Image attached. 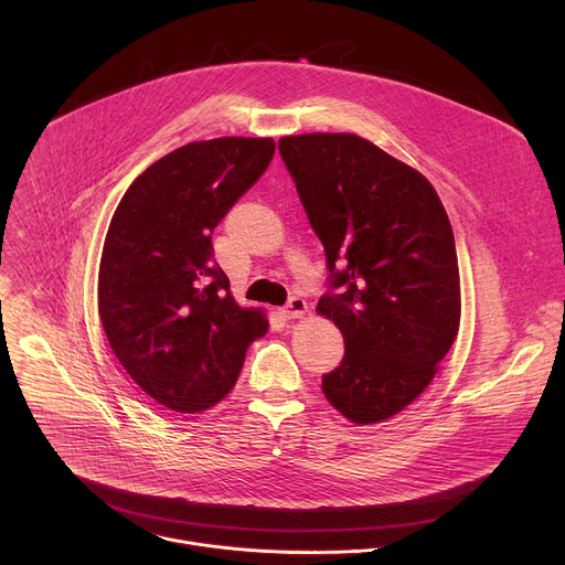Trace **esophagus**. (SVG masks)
Here are the masks:
<instances>
[{"label":"esophagus","mask_w":565,"mask_h":565,"mask_svg":"<svg viewBox=\"0 0 565 565\" xmlns=\"http://www.w3.org/2000/svg\"><path fill=\"white\" fill-rule=\"evenodd\" d=\"M308 310V303H306V299H301V297H290L288 301H286V306H284V315L288 317V319H297V317H301L303 312Z\"/></svg>","instance_id":"1"}]
</instances>
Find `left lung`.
<instances>
[{
  "label": "left lung",
  "mask_w": 565,
  "mask_h": 565,
  "mask_svg": "<svg viewBox=\"0 0 565 565\" xmlns=\"http://www.w3.org/2000/svg\"><path fill=\"white\" fill-rule=\"evenodd\" d=\"M326 250L317 312L343 334L326 399L352 424L402 413L433 382L461 317L455 235L433 183L350 132L279 139Z\"/></svg>",
  "instance_id": "obj_1"
}]
</instances>
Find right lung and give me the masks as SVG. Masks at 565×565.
Wrapping results in <instances>:
<instances>
[{"instance_id":"add662e5","label":"right lung","mask_w":565,"mask_h":565,"mask_svg":"<svg viewBox=\"0 0 565 565\" xmlns=\"http://www.w3.org/2000/svg\"><path fill=\"white\" fill-rule=\"evenodd\" d=\"M275 154L270 137L185 143L121 198L99 264V317L130 380L168 411L193 415L235 386L262 310L242 308L211 235Z\"/></svg>"}]
</instances>
